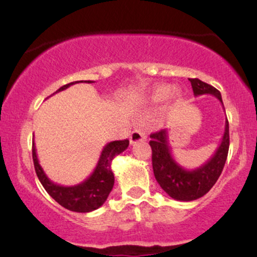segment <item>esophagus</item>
<instances>
[{
  "label": "esophagus",
  "mask_w": 257,
  "mask_h": 257,
  "mask_svg": "<svg viewBox=\"0 0 257 257\" xmlns=\"http://www.w3.org/2000/svg\"><path fill=\"white\" fill-rule=\"evenodd\" d=\"M146 140V133L143 128H135L131 134V144H137L139 141Z\"/></svg>",
  "instance_id": "1"
}]
</instances>
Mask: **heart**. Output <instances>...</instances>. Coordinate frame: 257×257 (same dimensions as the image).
Returning <instances> with one entry per match:
<instances>
[{
    "label": "heart",
    "instance_id": "1",
    "mask_svg": "<svg viewBox=\"0 0 257 257\" xmlns=\"http://www.w3.org/2000/svg\"><path fill=\"white\" fill-rule=\"evenodd\" d=\"M173 96V98H178L180 96V93L178 90H173L169 85L167 84H159L153 87L151 90H149V93L145 95V99L147 101L153 102V104H157V102L164 101L167 98Z\"/></svg>",
    "mask_w": 257,
    "mask_h": 257
}]
</instances>
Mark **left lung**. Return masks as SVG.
<instances>
[{
  "mask_svg": "<svg viewBox=\"0 0 257 257\" xmlns=\"http://www.w3.org/2000/svg\"><path fill=\"white\" fill-rule=\"evenodd\" d=\"M196 96L210 94L223 105L220 91L213 85L198 78H190ZM152 149L153 174L157 182L168 196L181 202H191L203 197L217 181L225 167L229 147L228 120L226 119L225 133L214 156L197 169L188 170L181 167L172 156L167 129L150 135Z\"/></svg>",
  "mask_w": 257,
  "mask_h": 257,
  "instance_id": "left-lung-1",
  "label": "left lung"
}]
</instances>
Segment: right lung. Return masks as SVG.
I'll return each mask as SVG.
<instances>
[{
    "mask_svg": "<svg viewBox=\"0 0 257 257\" xmlns=\"http://www.w3.org/2000/svg\"><path fill=\"white\" fill-rule=\"evenodd\" d=\"M84 82L91 83V81ZM75 83H79V82H71L69 84H65L59 88L55 93L65 90ZM128 146L129 140L111 141L107 145H105L101 155H100L98 164L91 175L83 182L75 186H61L54 184L48 179L41 164L38 163L35 143H32V159H34V166L38 180L41 181L44 190L55 202H58L61 206L69 209V210L76 211V213H89V211L100 208L107 199L114 184V175L112 173L111 163L113 158L124 151Z\"/></svg>",
    "mask_w": 257,
    "mask_h": 257,
    "instance_id": "add662e5",
    "label": "right lung"
}]
</instances>
